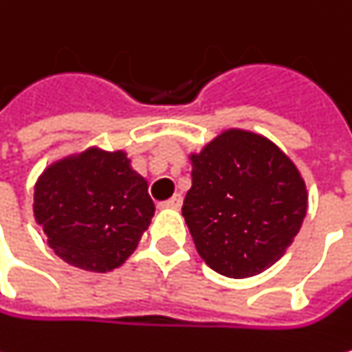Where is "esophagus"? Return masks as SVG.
Returning a JSON list of instances; mask_svg holds the SVG:
<instances>
[{
	"mask_svg": "<svg viewBox=\"0 0 352 352\" xmlns=\"http://www.w3.org/2000/svg\"><path fill=\"white\" fill-rule=\"evenodd\" d=\"M182 204H184V198H182V194H175L170 200L162 202L160 206H162V208H182Z\"/></svg>",
	"mask_w": 352,
	"mask_h": 352,
	"instance_id": "34e87169",
	"label": "esophagus"
}]
</instances>
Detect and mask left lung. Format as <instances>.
<instances>
[{"mask_svg":"<svg viewBox=\"0 0 352 352\" xmlns=\"http://www.w3.org/2000/svg\"><path fill=\"white\" fill-rule=\"evenodd\" d=\"M192 188L184 217L202 261L244 280L278 263L307 214L296 164L261 133L225 129L190 154Z\"/></svg>","mask_w":352,"mask_h":352,"instance_id":"8db88e82","label":"left lung"}]
</instances>
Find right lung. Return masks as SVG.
<instances>
[{"instance_id": "obj_1", "label": "right lung", "mask_w": 352, "mask_h": 352, "mask_svg": "<svg viewBox=\"0 0 352 352\" xmlns=\"http://www.w3.org/2000/svg\"><path fill=\"white\" fill-rule=\"evenodd\" d=\"M33 214L64 263L106 273L133 254L154 217V202L127 152L91 146L39 175Z\"/></svg>"}]
</instances>
